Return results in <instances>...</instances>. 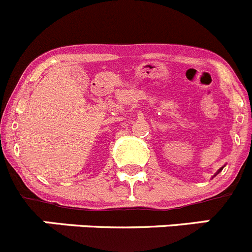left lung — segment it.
Here are the masks:
<instances>
[{
	"label": "left lung",
	"mask_w": 252,
	"mask_h": 252,
	"mask_svg": "<svg viewBox=\"0 0 252 252\" xmlns=\"http://www.w3.org/2000/svg\"><path fill=\"white\" fill-rule=\"evenodd\" d=\"M220 171H221V169H220ZM218 173H219V172H218Z\"/></svg>",
	"instance_id": "obj_1"
}]
</instances>
